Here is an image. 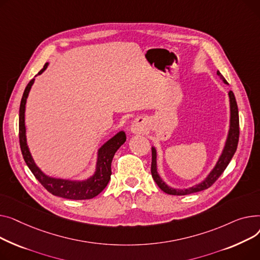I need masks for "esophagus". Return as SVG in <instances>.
I'll list each match as a JSON object with an SVG mask.
<instances>
[{"mask_svg":"<svg viewBox=\"0 0 260 260\" xmlns=\"http://www.w3.org/2000/svg\"><path fill=\"white\" fill-rule=\"evenodd\" d=\"M147 128V120L144 117H137L131 124L130 130L132 133H143Z\"/></svg>","mask_w":260,"mask_h":260,"instance_id":"esophagus-1","label":"esophagus"}]
</instances>
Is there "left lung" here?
<instances>
[{
  "mask_svg": "<svg viewBox=\"0 0 260 260\" xmlns=\"http://www.w3.org/2000/svg\"><path fill=\"white\" fill-rule=\"evenodd\" d=\"M217 75H219L220 80L224 84H228L219 71H217ZM228 94H229V101H230V125H229L226 140H225L223 149L221 151V154L219 155L215 166L213 167V169L209 172V174L201 182H198V184H196L192 187L184 188V189H176V188L170 187L169 185H167L157 171V151L154 146H152L151 174H152V177H153L154 181L157 184V186L165 193L170 194V195H188V194H192L195 192L206 190L214 184V182L217 180V178L225 170V168L228 167L229 162L231 161V159L235 153V151L237 149V145H238L239 117H238L237 103H236L234 93L232 92V91H230Z\"/></svg>",
  "mask_w": 260,
  "mask_h": 260,
  "instance_id": "1",
  "label": "left lung"
}]
</instances>
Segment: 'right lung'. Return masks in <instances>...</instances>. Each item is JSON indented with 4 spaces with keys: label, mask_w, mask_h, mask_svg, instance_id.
<instances>
[{
    "label": "right lung",
    "mask_w": 260,
    "mask_h": 260,
    "mask_svg": "<svg viewBox=\"0 0 260 260\" xmlns=\"http://www.w3.org/2000/svg\"><path fill=\"white\" fill-rule=\"evenodd\" d=\"M48 63L44 65V68L37 74H42L48 67ZM36 75V76H37ZM35 83V79L30 81L25 88V91L22 96L20 105V121H19V131H20V146L24 157V160L30 171L36 176V178L41 182L43 187L50 192L51 194L67 198V200L82 201L90 200L96 195H99L108 185L111 178V162L115 152L118 148L126 142V133L124 131L117 132L112 136L109 141H107L101 148L98 150L95 170L92 175L88 176L85 179H68V178H56L45 174L38 165L36 164L31 153H30L29 147L27 145L26 137V127H25V109L26 102L29 95L30 89Z\"/></svg>",
    "instance_id": "obj_1"
}]
</instances>
